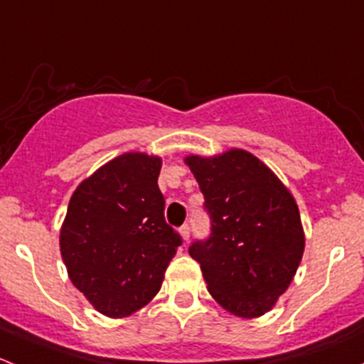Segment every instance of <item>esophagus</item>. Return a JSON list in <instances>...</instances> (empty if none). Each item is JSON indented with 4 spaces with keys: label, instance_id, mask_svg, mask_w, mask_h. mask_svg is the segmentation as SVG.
<instances>
[{
    "label": "esophagus",
    "instance_id": "esophagus-1",
    "mask_svg": "<svg viewBox=\"0 0 364 364\" xmlns=\"http://www.w3.org/2000/svg\"><path fill=\"white\" fill-rule=\"evenodd\" d=\"M179 234H181V237L185 241L190 240V225H188V223H185V225L179 227Z\"/></svg>",
    "mask_w": 364,
    "mask_h": 364
}]
</instances>
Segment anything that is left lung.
Here are the masks:
<instances>
[{"instance_id":"8db88e82","label":"left lung","mask_w":364,"mask_h":364,"mask_svg":"<svg viewBox=\"0 0 364 364\" xmlns=\"http://www.w3.org/2000/svg\"><path fill=\"white\" fill-rule=\"evenodd\" d=\"M185 161L211 220L209 236L188 248L209 294L237 317L264 315L287 291L303 257L294 197L271 168L243 149Z\"/></svg>"}]
</instances>
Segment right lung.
I'll return each instance as SVG.
<instances>
[{
	"label": "right lung",
	"mask_w": 364,
	"mask_h": 364,
	"mask_svg": "<svg viewBox=\"0 0 364 364\" xmlns=\"http://www.w3.org/2000/svg\"><path fill=\"white\" fill-rule=\"evenodd\" d=\"M161 160L124 153L84 179L60 234L72 284L100 314L117 318L148 304L183 240L167 222Z\"/></svg>",
	"instance_id": "1"
}]
</instances>
